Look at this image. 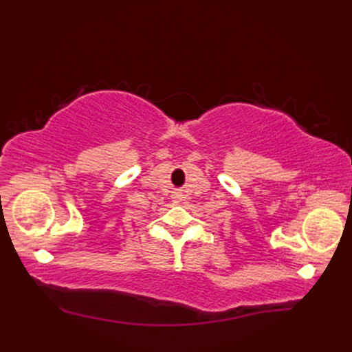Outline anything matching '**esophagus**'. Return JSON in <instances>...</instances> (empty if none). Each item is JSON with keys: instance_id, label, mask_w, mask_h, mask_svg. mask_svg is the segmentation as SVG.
Wrapping results in <instances>:
<instances>
[{"instance_id": "esophagus-1", "label": "esophagus", "mask_w": 352, "mask_h": 352, "mask_svg": "<svg viewBox=\"0 0 352 352\" xmlns=\"http://www.w3.org/2000/svg\"><path fill=\"white\" fill-rule=\"evenodd\" d=\"M175 198H176V199H179V195H176V197H175Z\"/></svg>"}]
</instances>
